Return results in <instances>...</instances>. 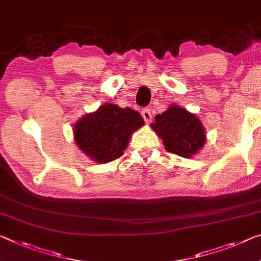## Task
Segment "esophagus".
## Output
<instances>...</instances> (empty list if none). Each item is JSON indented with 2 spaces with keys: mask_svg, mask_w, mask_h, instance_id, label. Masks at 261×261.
<instances>
[{
  "mask_svg": "<svg viewBox=\"0 0 261 261\" xmlns=\"http://www.w3.org/2000/svg\"><path fill=\"white\" fill-rule=\"evenodd\" d=\"M141 115H142V118L144 119V121H146V123L150 122V120H151L150 110H148V108H143V110L141 111Z\"/></svg>",
  "mask_w": 261,
  "mask_h": 261,
  "instance_id": "1",
  "label": "esophagus"
}]
</instances>
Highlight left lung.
<instances>
[{
    "mask_svg": "<svg viewBox=\"0 0 261 261\" xmlns=\"http://www.w3.org/2000/svg\"><path fill=\"white\" fill-rule=\"evenodd\" d=\"M150 127L162 139L167 151L186 159L198 153L206 140L200 120L176 105L156 115Z\"/></svg>",
    "mask_w": 261,
    "mask_h": 261,
    "instance_id": "8db88e82",
    "label": "left lung"
}]
</instances>
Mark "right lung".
Returning <instances> with one entry per match:
<instances>
[{"mask_svg": "<svg viewBox=\"0 0 261 261\" xmlns=\"http://www.w3.org/2000/svg\"><path fill=\"white\" fill-rule=\"evenodd\" d=\"M144 125L139 112L105 103L74 125V141L84 154L97 163L122 156L132 134Z\"/></svg>", "mask_w": 261, "mask_h": 261, "instance_id": "add662e5", "label": "right lung"}]
</instances>
